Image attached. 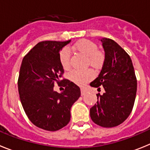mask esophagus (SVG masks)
Returning <instances> with one entry per match:
<instances>
[{
  "mask_svg": "<svg viewBox=\"0 0 150 150\" xmlns=\"http://www.w3.org/2000/svg\"><path fill=\"white\" fill-rule=\"evenodd\" d=\"M80 90H81V95H84L85 94H86V89L85 88H80Z\"/></svg>",
  "mask_w": 150,
  "mask_h": 150,
  "instance_id": "obj_1",
  "label": "esophagus"
}]
</instances>
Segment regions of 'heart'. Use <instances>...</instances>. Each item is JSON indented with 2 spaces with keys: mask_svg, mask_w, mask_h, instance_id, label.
Instances as JSON below:
<instances>
[{
  "mask_svg": "<svg viewBox=\"0 0 150 150\" xmlns=\"http://www.w3.org/2000/svg\"><path fill=\"white\" fill-rule=\"evenodd\" d=\"M73 48L79 53L87 57V64L95 69H100L103 66L105 60L104 53L98 51L95 43L88 40H82L74 45ZM71 53L67 48H64L59 53V62L64 70L70 67ZM94 73L91 70L86 71H71L69 73V78L73 83L78 86H83L93 79Z\"/></svg>",
  "mask_w": 150,
  "mask_h": 150,
  "instance_id": "heart-1",
  "label": "heart"
}]
</instances>
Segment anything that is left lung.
I'll list each match as a JSON object with an SVG mask.
<instances>
[{
  "instance_id": "obj_1",
  "label": "left lung",
  "mask_w": 150,
  "mask_h": 150,
  "mask_svg": "<svg viewBox=\"0 0 150 150\" xmlns=\"http://www.w3.org/2000/svg\"><path fill=\"white\" fill-rule=\"evenodd\" d=\"M105 60L98 76L90 83L103 87L97 94V104L90 109L91 120L101 127L112 128L122 124L132 112L137 92V79L132 61L120 45L109 38H101Z\"/></svg>"
}]
</instances>
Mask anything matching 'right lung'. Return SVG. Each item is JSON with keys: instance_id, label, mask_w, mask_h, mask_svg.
Returning a JSON list of instances; mask_svg holds the SVG:
<instances>
[{"instance_id": "obj_1", "label": "right lung", "mask_w": 150, "mask_h": 150, "mask_svg": "<svg viewBox=\"0 0 150 150\" xmlns=\"http://www.w3.org/2000/svg\"><path fill=\"white\" fill-rule=\"evenodd\" d=\"M67 41H42L24 57L18 88L21 103L30 121L40 128L55 132L71 120V108L80 97V88L67 79L61 80L64 69L59 52ZM64 83V91H54V83Z\"/></svg>"}]
</instances>
